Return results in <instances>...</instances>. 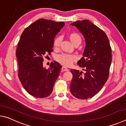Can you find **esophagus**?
Wrapping results in <instances>:
<instances>
[{
  "label": "esophagus",
  "mask_w": 126,
  "mask_h": 126,
  "mask_svg": "<svg viewBox=\"0 0 126 126\" xmlns=\"http://www.w3.org/2000/svg\"><path fill=\"white\" fill-rule=\"evenodd\" d=\"M68 70L69 69L65 67H62V71H68Z\"/></svg>",
  "instance_id": "obj_1"
}]
</instances>
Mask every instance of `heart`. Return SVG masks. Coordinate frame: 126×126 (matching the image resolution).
<instances>
[{"label": "heart", "mask_w": 126, "mask_h": 126, "mask_svg": "<svg viewBox=\"0 0 126 126\" xmlns=\"http://www.w3.org/2000/svg\"><path fill=\"white\" fill-rule=\"evenodd\" d=\"M69 38L73 45L74 44L77 43H80L81 42H82V38L78 33H71L69 35ZM61 40V38L60 37H58L55 38L54 41H53V46H54V48H57L59 47V46H60ZM55 59L62 65L65 66V67H68V66L71 65L74 61L77 60V58L75 55H73L62 54L57 55L56 58H55Z\"/></svg>", "instance_id": "heart-1"}]
</instances>
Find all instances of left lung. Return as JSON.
<instances>
[{"mask_svg":"<svg viewBox=\"0 0 126 126\" xmlns=\"http://www.w3.org/2000/svg\"><path fill=\"white\" fill-rule=\"evenodd\" d=\"M71 25L82 34L86 47L83 57L77 63L84 73L71 70L73 78L70 91L74 97L86 99L96 94L107 80L112 50L106 33L89 20H78Z\"/></svg>","mask_w":126,"mask_h":126,"instance_id":"1","label":"left lung"}]
</instances>
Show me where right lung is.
I'll use <instances>...</instances> for the list:
<instances>
[{
	"instance_id": "right-lung-1",
	"label": "right lung",
	"mask_w": 126,
	"mask_h": 126,
	"mask_svg": "<svg viewBox=\"0 0 126 126\" xmlns=\"http://www.w3.org/2000/svg\"><path fill=\"white\" fill-rule=\"evenodd\" d=\"M64 22L39 19L25 29L16 51L18 77L25 90L37 98H44L53 91L62 66L52 62L49 69L43 67V57L53 52V41Z\"/></svg>"
}]
</instances>
